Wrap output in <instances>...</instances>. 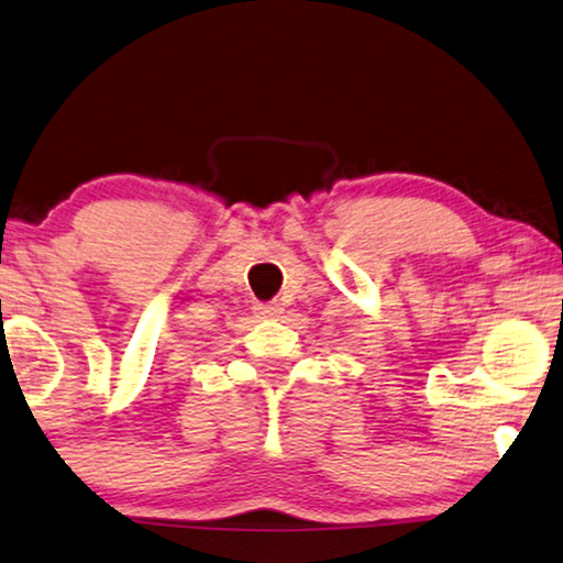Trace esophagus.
Masks as SVG:
<instances>
[{
    "mask_svg": "<svg viewBox=\"0 0 563 563\" xmlns=\"http://www.w3.org/2000/svg\"><path fill=\"white\" fill-rule=\"evenodd\" d=\"M257 313H262V317L275 319V317H280V313H283V306L280 303H260Z\"/></svg>",
    "mask_w": 563,
    "mask_h": 563,
    "instance_id": "1",
    "label": "esophagus"
}]
</instances>
